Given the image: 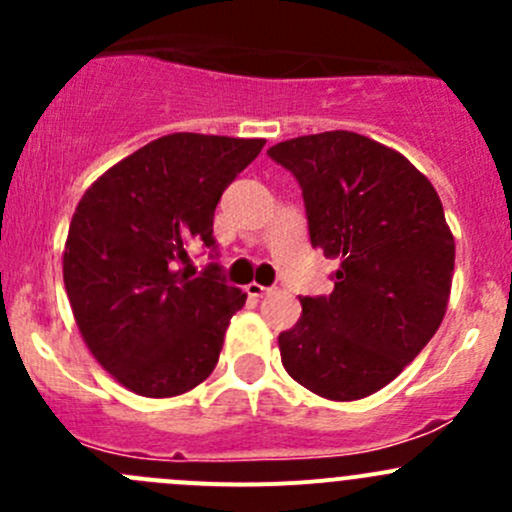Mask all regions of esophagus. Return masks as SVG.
Listing matches in <instances>:
<instances>
[{
	"label": "esophagus",
	"mask_w": 512,
	"mask_h": 512,
	"mask_svg": "<svg viewBox=\"0 0 512 512\" xmlns=\"http://www.w3.org/2000/svg\"><path fill=\"white\" fill-rule=\"evenodd\" d=\"M245 292L250 294V297H267V294L272 292L270 287H262V285H257V282H250V285L245 287Z\"/></svg>",
	"instance_id": "1"
}]
</instances>
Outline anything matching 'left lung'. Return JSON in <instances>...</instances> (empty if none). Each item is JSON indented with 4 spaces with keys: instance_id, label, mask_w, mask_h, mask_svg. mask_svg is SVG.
I'll list each match as a JSON object with an SVG mask.
<instances>
[{
    "instance_id": "1",
    "label": "left lung",
    "mask_w": 512,
    "mask_h": 512,
    "mask_svg": "<svg viewBox=\"0 0 512 512\" xmlns=\"http://www.w3.org/2000/svg\"><path fill=\"white\" fill-rule=\"evenodd\" d=\"M267 156L302 185L312 245L339 260L329 297H302L282 366L329 401L396 379L431 342L451 297L456 240L431 180L394 148L352 131L282 141Z\"/></svg>"
}]
</instances>
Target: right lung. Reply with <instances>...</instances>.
<instances>
[{"label":"right lung","mask_w":512,"mask_h":512,"mask_svg":"<svg viewBox=\"0 0 512 512\" xmlns=\"http://www.w3.org/2000/svg\"><path fill=\"white\" fill-rule=\"evenodd\" d=\"M262 138L170 133L91 183L71 218L64 285L76 327L121 386L170 399L213 374L227 324L247 294L180 270L195 242L215 247L223 190L262 151Z\"/></svg>","instance_id":"obj_1"}]
</instances>
